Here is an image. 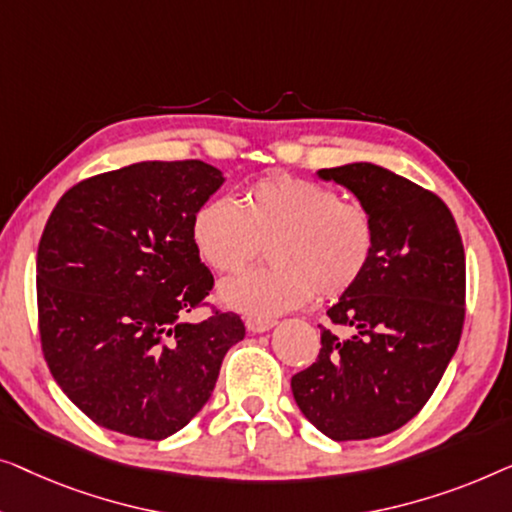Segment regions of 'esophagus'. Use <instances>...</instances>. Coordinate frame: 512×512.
<instances>
[{
    "label": "esophagus",
    "mask_w": 512,
    "mask_h": 512,
    "mask_svg": "<svg viewBox=\"0 0 512 512\" xmlns=\"http://www.w3.org/2000/svg\"><path fill=\"white\" fill-rule=\"evenodd\" d=\"M246 327L250 334H264V331H269L276 327V320H259V318H248L246 320Z\"/></svg>",
    "instance_id": "esophagus-1"
}]
</instances>
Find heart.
Returning <instances> with one entry per match:
<instances>
[{"label": "heart", "mask_w": 512, "mask_h": 512, "mask_svg": "<svg viewBox=\"0 0 512 512\" xmlns=\"http://www.w3.org/2000/svg\"><path fill=\"white\" fill-rule=\"evenodd\" d=\"M192 241L215 271H236L266 241L264 269L220 283V301L250 318L269 320L320 299L338 297L362 276L376 246L364 206L304 178H264L241 194L208 199L192 218Z\"/></svg>", "instance_id": "b5f03b06"}]
</instances>
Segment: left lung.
Returning <instances> with one entry per match:
<instances>
[{"mask_svg":"<svg viewBox=\"0 0 512 512\" xmlns=\"http://www.w3.org/2000/svg\"><path fill=\"white\" fill-rule=\"evenodd\" d=\"M371 213L366 269L320 327L318 362L292 378L308 422L334 441H364L420 413L455 357L464 325L466 259L450 208L434 192L371 162L315 171Z\"/></svg>","mask_w":512,"mask_h":512,"instance_id":"left-lung-1","label":"left lung"}]
</instances>
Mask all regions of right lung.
Here are the masks:
<instances>
[{
	"label": "right lung",
	"mask_w": 512,
	"mask_h": 512,
	"mask_svg": "<svg viewBox=\"0 0 512 512\" xmlns=\"http://www.w3.org/2000/svg\"><path fill=\"white\" fill-rule=\"evenodd\" d=\"M225 183L201 160L136 162L57 201L37 253L48 369L92 422L162 441L181 431L246 336L239 315L183 320L213 287L192 218Z\"/></svg>",
	"instance_id": "add662e5"
}]
</instances>
